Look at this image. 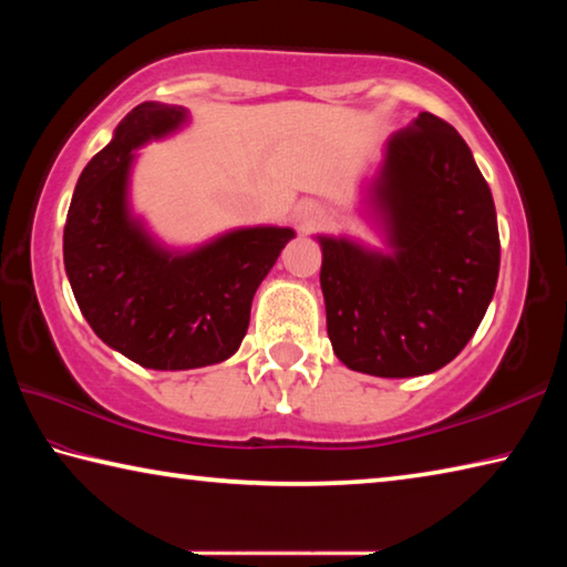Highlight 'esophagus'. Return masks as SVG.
I'll return each instance as SVG.
<instances>
[{
	"instance_id": "1",
	"label": "esophagus",
	"mask_w": 567,
	"mask_h": 567,
	"mask_svg": "<svg viewBox=\"0 0 567 567\" xmlns=\"http://www.w3.org/2000/svg\"><path fill=\"white\" fill-rule=\"evenodd\" d=\"M320 215H322L320 207L312 205V203H302V205H297V209H295V219L302 229H310L315 223H318Z\"/></svg>"
}]
</instances>
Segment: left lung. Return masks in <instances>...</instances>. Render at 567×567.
I'll list each match as a JSON object with an SVG mask.
<instances>
[{"mask_svg": "<svg viewBox=\"0 0 567 567\" xmlns=\"http://www.w3.org/2000/svg\"><path fill=\"white\" fill-rule=\"evenodd\" d=\"M375 203L395 255L320 237L332 350L368 375H427L465 348L493 300L501 237L491 187L457 130L420 112L388 142Z\"/></svg>", "mask_w": 567, "mask_h": 567, "instance_id": "1", "label": "left lung"}]
</instances>
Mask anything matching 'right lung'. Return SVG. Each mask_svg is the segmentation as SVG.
<instances>
[{"mask_svg": "<svg viewBox=\"0 0 567 567\" xmlns=\"http://www.w3.org/2000/svg\"><path fill=\"white\" fill-rule=\"evenodd\" d=\"M185 110L142 102L76 179L64 225V267L102 342L152 370L227 360L243 342L265 275L290 227L237 229L189 255H169L127 215L132 150L179 127Z\"/></svg>", "mask_w": 567, "mask_h": 567, "instance_id": "add662e5", "label": "right lung"}]
</instances>
